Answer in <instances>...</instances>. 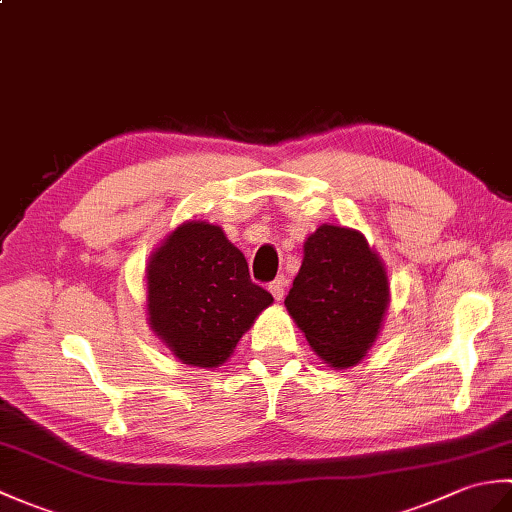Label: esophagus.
Masks as SVG:
<instances>
[{"label": "esophagus", "instance_id": "1", "mask_svg": "<svg viewBox=\"0 0 512 512\" xmlns=\"http://www.w3.org/2000/svg\"><path fill=\"white\" fill-rule=\"evenodd\" d=\"M286 286H288V279H286L284 275H279V277L273 281V284L268 286V290L273 292V297H275L277 301H281V299H284V295H286Z\"/></svg>", "mask_w": 512, "mask_h": 512}]
</instances>
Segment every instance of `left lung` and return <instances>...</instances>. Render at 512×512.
I'll use <instances>...</instances> for the list:
<instances>
[{"label": "left lung", "mask_w": 512, "mask_h": 512, "mask_svg": "<svg viewBox=\"0 0 512 512\" xmlns=\"http://www.w3.org/2000/svg\"><path fill=\"white\" fill-rule=\"evenodd\" d=\"M286 310L325 363L356 365L374 345L389 306L380 257L354 228L323 224L303 244Z\"/></svg>", "instance_id": "8db88e82"}]
</instances>
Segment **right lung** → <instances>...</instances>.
I'll use <instances>...</instances> for the list:
<instances>
[{"instance_id":"1","label":"right lung","mask_w":512,"mask_h":512,"mask_svg":"<svg viewBox=\"0 0 512 512\" xmlns=\"http://www.w3.org/2000/svg\"><path fill=\"white\" fill-rule=\"evenodd\" d=\"M270 303L273 295L250 281L244 255L215 224L184 222L149 257V328L187 365H222Z\"/></svg>"}]
</instances>
